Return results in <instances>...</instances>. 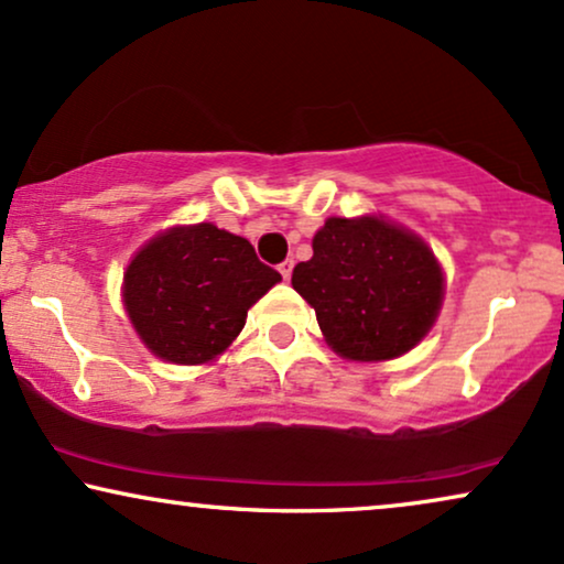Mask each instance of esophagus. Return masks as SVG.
Returning a JSON list of instances; mask_svg holds the SVG:
<instances>
[{
	"mask_svg": "<svg viewBox=\"0 0 564 564\" xmlns=\"http://www.w3.org/2000/svg\"><path fill=\"white\" fill-rule=\"evenodd\" d=\"M292 267H295V264H292V261H282V264H280L282 280H290V276H292Z\"/></svg>",
	"mask_w": 564,
	"mask_h": 564,
	"instance_id": "34e87169",
	"label": "esophagus"
}]
</instances>
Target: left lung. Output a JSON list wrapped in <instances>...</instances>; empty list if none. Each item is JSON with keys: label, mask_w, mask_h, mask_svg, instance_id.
Wrapping results in <instances>:
<instances>
[{"label": "left lung", "mask_w": 564, "mask_h": 564, "mask_svg": "<svg viewBox=\"0 0 564 564\" xmlns=\"http://www.w3.org/2000/svg\"><path fill=\"white\" fill-rule=\"evenodd\" d=\"M292 288L316 311L326 345L345 360L380 362L425 339L445 276L420 236L383 217H328Z\"/></svg>", "instance_id": "obj_1"}]
</instances>
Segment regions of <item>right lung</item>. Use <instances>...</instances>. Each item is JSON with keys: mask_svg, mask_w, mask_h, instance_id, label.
<instances>
[{"mask_svg": "<svg viewBox=\"0 0 564 564\" xmlns=\"http://www.w3.org/2000/svg\"><path fill=\"white\" fill-rule=\"evenodd\" d=\"M282 276L246 238L212 223L178 225L139 248L123 272V308L144 347L175 365L212 362L248 308Z\"/></svg>", "mask_w": 564, "mask_h": 564, "instance_id": "right-lung-1", "label": "right lung"}]
</instances>
